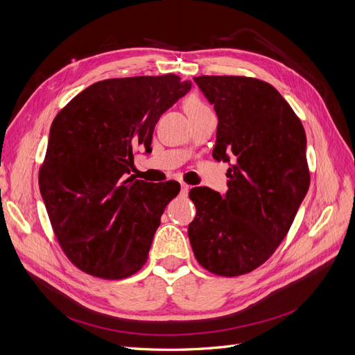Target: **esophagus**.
Segmentation results:
<instances>
[{
    "label": "esophagus",
    "mask_w": 355,
    "mask_h": 355,
    "mask_svg": "<svg viewBox=\"0 0 355 355\" xmlns=\"http://www.w3.org/2000/svg\"><path fill=\"white\" fill-rule=\"evenodd\" d=\"M189 189H191V187L187 185V184H184V182H182V184H180V194H182V196H187L188 192H189Z\"/></svg>",
    "instance_id": "34e87169"
}]
</instances>
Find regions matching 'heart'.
<instances>
[{
    "mask_svg": "<svg viewBox=\"0 0 355 355\" xmlns=\"http://www.w3.org/2000/svg\"><path fill=\"white\" fill-rule=\"evenodd\" d=\"M184 108H185V112L188 114V116H192V115H197L200 112H206V111H210L209 106L204 103L201 101V98H198L197 94H191L188 96V98L185 99L184 102Z\"/></svg>",
    "mask_w": 355,
    "mask_h": 355,
    "instance_id": "1",
    "label": "heart"
}]
</instances>
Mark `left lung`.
<instances>
[{"label": "left lung", "mask_w": 355, "mask_h": 355, "mask_svg": "<svg viewBox=\"0 0 355 355\" xmlns=\"http://www.w3.org/2000/svg\"><path fill=\"white\" fill-rule=\"evenodd\" d=\"M194 81L218 115L213 158L228 163L222 196L194 188L188 237L207 271L235 277L271 257L309 188L306 136L283 96L265 81L201 75Z\"/></svg>", "instance_id": "8db88e82"}]
</instances>
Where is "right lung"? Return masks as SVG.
I'll return each mask as SVG.
<instances>
[{"mask_svg": "<svg viewBox=\"0 0 355 355\" xmlns=\"http://www.w3.org/2000/svg\"><path fill=\"white\" fill-rule=\"evenodd\" d=\"M191 87L175 73L103 80L53 120L40 191L62 250L81 271L120 280L146 262L180 187L127 175L137 148L153 151L159 116Z\"/></svg>", "mask_w": 355, "mask_h": 355, "instance_id": "right-lung-1", "label": "right lung"}]
</instances>
